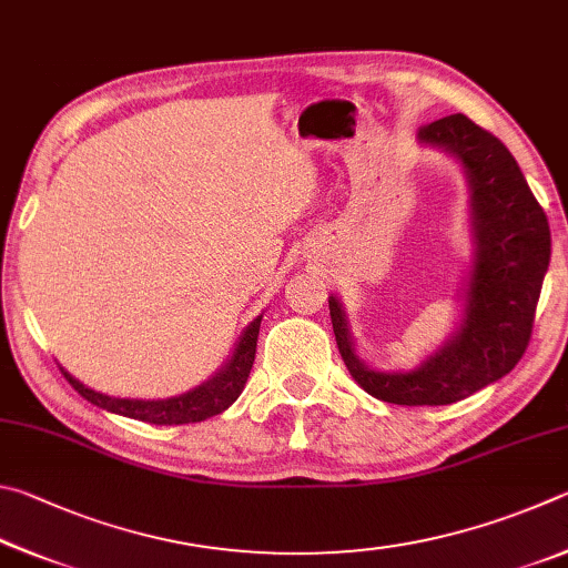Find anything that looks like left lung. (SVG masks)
Returning a JSON list of instances; mask_svg holds the SVG:
<instances>
[{"label": "left lung", "instance_id": "8db88e82", "mask_svg": "<svg viewBox=\"0 0 568 568\" xmlns=\"http://www.w3.org/2000/svg\"><path fill=\"white\" fill-rule=\"evenodd\" d=\"M416 142L449 154L469 189L471 258L459 324L419 366L384 372L356 354L349 316L336 294L329 296V314L346 369L366 394L389 404L444 406L499 382L519 364L549 268L551 234L509 149L469 116L426 124Z\"/></svg>", "mask_w": 568, "mask_h": 568}]
</instances>
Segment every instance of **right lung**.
Returning <instances> with one entry per match:
<instances>
[{"mask_svg":"<svg viewBox=\"0 0 568 568\" xmlns=\"http://www.w3.org/2000/svg\"><path fill=\"white\" fill-rule=\"evenodd\" d=\"M258 324H262V314H258L254 322H248L242 336H239V342L234 344L232 356H229L222 369H219L212 379H206L194 386V389L179 396H166V399H122V396H109L89 389V386L74 379L64 366H59V369L67 376V382L74 386V392H79L87 402H92L99 409H104L109 414L129 416V419L156 426L204 422L209 416L226 412L229 406L239 399V394L244 392L256 354Z\"/></svg>","mask_w":568,"mask_h":568,"instance_id":"1","label":"right lung"}]
</instances>
